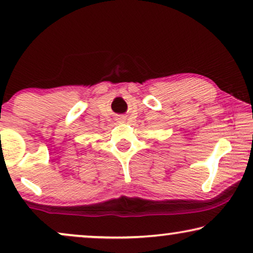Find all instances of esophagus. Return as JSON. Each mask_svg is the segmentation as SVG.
<instances>
[{"label":"esophagus","mask_w":253,"mask_h":253,"mask_svg":"<svg viewBox=\"0 0 253 253\" xmlns=\"http://www.w3.org/2000/svg\"><path fill=\"white\" fill-rule=\"evenodd\" d=\"M117 120H119V122H123V117H121V119H117Z\"/></svg>","instance_id":"1"}]
</instances>
